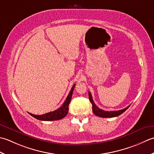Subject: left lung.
Instances as JSON below:
<instances>
[{
	"instance_id": "obj_1",
	"label": "left lung",
	"mask_w": 154,
	"mask_h": 154,
	"mask_svg": "<svg viewBox=\"0 0 154 154\" xmlns=\"http://www.w3.org/2000/svg\"><path fill=\"white\" fill-rule=\"evenodd\" d=\"M88 96H89V99L90 102L92 103V111L97 116L99 117H102V118H113V117H116L122 114V113H124L126 109L130 107L128 106L125 108L123 109H120V110H117V111H105L103 110L102 109H100L98 106H97L94 102L93 101L92 95H91V93L89 92H88Z\"/></svg>"
}]
</instances>
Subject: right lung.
Listing matches in <instances>:
<instances>
[{
    "instance_id": "add662e5",
    "label": "right lung",
    "mask_w": 154,
    "mask_h": 154,
    "mask_svg": "<svg viewBox=\"0 0 154 154\" xmlns=\"http://www.w3.org/2000/svg\"><path fill=\"white\" fill-rule=\"evenodd\" d=\"M75 85H76V84H74V85L72 86V88L70 92L69 93L68 96H67L66 99L64 103L62 104V106L60 108H59L58 109H56V110L46 113V114H42V115H34L29 113L30 115L32 116V117L35 118L36 119H37V120H42V121L58 120L64 118L67 115L68 112V106H69V103L70 102Z\"/></svg>"
}]
</instances>
